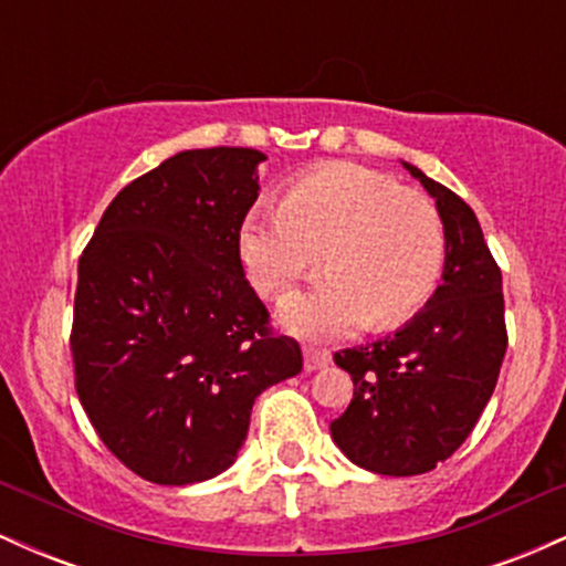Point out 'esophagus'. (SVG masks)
<instances>
[{"label":"esophagus","instance_id":"esophagus-1","mask_svg":"<svg viewBox=\"0 0 566 566\" xmlns=\"http://www.w3.org/2000/svg\"><path fill=\"white\" fill-rule=\"evenodd\" d=\"M303 359H305V369H308V373H314V369L327 367V365H329V359H333V356H329V350H327V348L305 346V348H303Z\"/></svg>","mask_w":566,"mask_h":566}]
</instances>
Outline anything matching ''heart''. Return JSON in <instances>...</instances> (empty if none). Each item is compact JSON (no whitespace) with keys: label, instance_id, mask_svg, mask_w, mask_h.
Wrapping results in <instances>:
<instances>
[{"label":"heart","instance_id":"1","mask_svg":"<svg viewBox=\"0 0 566 566\" xmlns=\"http://www.w3.org/2000/svg\"><path fill=\"white\" fill-rule=\"evenodd\" d=\"M239 255L263 295L282 297L327 255L316 287L290 297L295 333L333 337L369 324L391 329L431 301L447 261L433 201L391 175L329 161L297 175L279 205L261 201L239 226Z\"/></svg>","mask_w":566,"mask_h":566}]
</instances>
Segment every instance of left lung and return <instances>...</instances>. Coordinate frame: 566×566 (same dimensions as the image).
Masks as SVG:
<instances>
[{
    "label": "left lung",
    "instance_id": "8db88e82",
    "mask_svg": "<svg viewBox=\"0 0 566 566\" xmlns=\"http://www.w3.org/2000/svg\"><path fill=\"white\" fill-rule=\"evenodd\" d=\"M433 199L447 233L444 282L399 333L343 348L335 365L354 399L329 423L343 454L382 476H418L469 439L503 365V276L482 226L458 193L407 165Z\"/></svg>",
    "mask_w": 566,
    "mask_h": 566
}]
</instances>
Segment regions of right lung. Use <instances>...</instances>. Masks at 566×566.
Listing matches in <instances>:
<instances>
[{"label": "right lung", "mask_w": 566, "mask_h": 566, "mask_svg": "<svg viewBox=\"0 0 566 566\" xmlns=\"http://www.w3.org/2000/svg\"><path fill=\"white\" fill-rule=\"evenodd\" d=\"M263 159L231 146L175 154L116 193L80 258L76 394L103 444L146 482L229 469L258 394L303 369L239 258Z\"/></svg>", "instance_id": "right-lung-1"}]
</instances>
